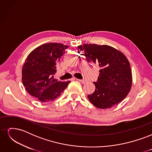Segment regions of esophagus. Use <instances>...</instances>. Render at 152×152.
<instances>
[{"label":"esophagus","mask_w":152,"mask_h":152,"mask_svg":"<svg viewBox=\"0 0 152 152\" xmlns=\"http://www.w3.org/2000/svg\"><path fill=\"white\" fill-rule=\"evenodd\" d=\"M78 81H79L80 82H81V83H82V84H85V82H86V80H81V79H77Z\"/></svg>","instance_id":"1"}]
</instances>
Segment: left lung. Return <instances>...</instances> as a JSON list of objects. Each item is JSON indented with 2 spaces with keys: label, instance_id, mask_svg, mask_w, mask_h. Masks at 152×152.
Segmentation results:
<instances>
[{
  "label": "left lung",
  "instance_id": "obj_1",
  "mask_svg": "<svg viewBox=\"0 0 152 152\" xmlns=\"http://www.w3.org/2000/svg\"><path fill=\"white\" fill-rule=\"evenodd\" d=\"M87 61L98 66L99 74L94 82V93L87 96L101 109L110 108L125 98L132 86L130 63L122 52L108 45L84 44L78 47Z\"/></svg>",
  "mask_w": 152,
  "mask_h": 152
}]
</instances>
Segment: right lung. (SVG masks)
<instances>
[{
	"label": "right lung",
	"mask_w": 152,
	"mask_h": 152,
	"mask_svg": "<svg viewBox=\"0 0 152 152\" xmlns=\"http://www.w3.org/2000/svg\"><path fill=\"white\" fill-rule=\"evenodd\" d=\"M68 48L62 44L48 43L28 54L22 68V82L31 96L42 102H49L65 91L70 81H59L54 75L56 63Z\"/></svg>",
	"instance_id": "1"
}]
</instances>
